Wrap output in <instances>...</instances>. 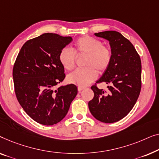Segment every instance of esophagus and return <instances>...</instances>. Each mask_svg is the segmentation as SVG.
I'll return each mask as SVG.
<instances>
[{
    "mask_svg": "<svg viewBox=\"0 0 159 159\" xmlns=\"http://www.w3.org/2000/svg\"><path fill=\"white\" fill-rule=\"evenodd\" d=\"M84 89H85L84 87H80V86L78 87V90H79V91H81L82 90H84Z\"/></svg>",
    "mask_w": 159,
    "mask_h": 159,
    "instance_id": "esophagus-1",
    "label": "esophagus"
}]
</instances>
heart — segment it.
Segmentation results:
<instances>
[{"label": "heart", "mask_w": 159, "mask_h": 159, "mask_svg": "<svg viewBox=\"0 0 159 159\" xmlns=\"http://www.w3.org/2000/svg\"><path fill=\"white\" fill-rule=\"evenodd\" d=\"M73 50L79 55H87L85 63L87 68L79 69L68 75V81L79 86H86L93 81L97 78V70L104 72L111 63V50L94 37L84 36L79 38L74 43ZM59 60L65 69L70 70L75 66L76 56L72 50L63 48L60 52Z\"/></svg>", "instance_id": "heart-1"}]
</instances>
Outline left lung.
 Masks as SVG:
<instances>
[{
    "instance_id": "obj_1",
    "label": "left lung",
    "mask_w": 159,
    "mask_h": 159,
    "mask_svg": "<svg viewBox=\"0 0 159 159\" xmlns=\"http://www.w3.org/2000/svg\"><path fill=\"white\" fill-rule=\"evenodd\" d=\"M95 36L109 42L111 61L97 83H106L107 90L91 87L94 97L89 108L96 119L113 123L124 118L137 102L141 89V61L133 44L120 32L106 31Z\"/></svg>"
}]
</instances>
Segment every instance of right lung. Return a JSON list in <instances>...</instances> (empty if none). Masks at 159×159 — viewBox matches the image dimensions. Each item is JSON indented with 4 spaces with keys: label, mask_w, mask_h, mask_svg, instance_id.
<instances>
[{
    "label": "right lung",
    "mask_w": 159,
    "mask_h": 159,
    "mask_svg": "<svg viewBox=\"0 0 159 159\" xmlns=\"http://www.w3.org/2000/svg\"><path fill=\"white\" fill-rule=\"evenodd\" d=\"M72 40L71 37L44 33L26 42L16 60V96L26 113L39 124L53 125L61 121L77 95L74 84L55 89L66 77L60 52Z\"/></svg>",
    "instance_id": "obj_1"
}]
</instances>
